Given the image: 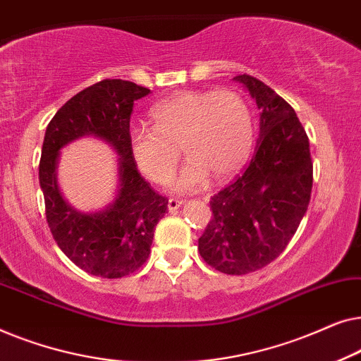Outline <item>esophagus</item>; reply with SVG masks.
<instances>
[{
  "label": "esophagus",
  "instance_id": "esophagus-1",
  "mask_svg": "<svg viewBox=\"0 0 361 361\" xmlns=\"http://www.w3.org/2000/svg\"><path fill=\"white\" fill-rule=\"evenodd\" d=\"M182 205H184V200H179V199L167 200V209H169V212H177Z\"/></svg>",
  "mask_w": 361,
  "mask_h": 361
}]
</instances>
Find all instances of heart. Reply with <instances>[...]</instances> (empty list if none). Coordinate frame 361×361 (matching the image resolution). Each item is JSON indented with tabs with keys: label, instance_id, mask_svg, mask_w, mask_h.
<instances>
[{
	"label": "heart",
	"instance_id": "1",
	"mask_svg": "<svg viewBox=\"0 0 361 361\" xmlns=\"http://www.w3.org/2000/svg\"><path fill=\"white\" fill-rule=\"evenodd\" d=\"M152 128H131L130 154L156 184L169 179L179 161V146L189 157L171 180V190L197 192L226 180L248 159L255 137L253 113L233 90H182L157 102L149 111Z\"/></svg>",
	"mask_w": 361,
	"mask_h": 361
}]
</instances>
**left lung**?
Masks as SVG:
<instances>
[{
  "label": "left lung",
  "mask_w": 361,
  "mask_h": 361,
  "mask_svg": "<svg viewBox=\"0 0 361 361\" xmlns=\"http://www.w3.org/2000/svg\"><path fill=\"white\" fill-rule=\"evenodd\" d=\"M233 80L256 102L259 136L241 176L212 197L214 219L199 251L212 268L241 276L278 258L298 231L312 192V159L294 108L258 78Z\"/></svg>",
  "instance_id": "obj_1"
}]
</instances>
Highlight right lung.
Returning a JSON list of instances; mask_svg holds the SVG:
<instances>
[{
  "instance_id": "add662e5",
  "label": "right lung",
  "mask_w": 361,
  "mask_h": 361,
  "mask_svg": "<svg viewBox=\"0 0 361 361\" xmlns=\"http://www.w3.org/2000/svg\"><path fill=\"white\" fill-rule=\"evenodd\" d=\"M149 88L106 78L72 97L49 123L42 142L39 184L51 233L62 253L88 274L116 279L135 273L151 253L154 228L167 199L142 179L128 147L136 100ZM105 140L118 154V185L102 209L82 212L63 199L56 180L60 151L80 137Z\"/></svg>"
}]
</instances>
